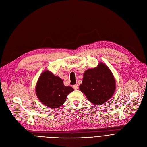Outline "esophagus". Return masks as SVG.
<instances>
[{"instance_id": "obj_1", "label": "esophagus", "mask_w": 147, "mask_h": 147, "mask_svg": "<svg viewBox=\"0 0 147 147\" xmlns=\"http://www.w3.org/2000/svg\"><path fill=\"white\" fill-rule=\"evenodd\" d=\"M73 88L75 89V90H78L79 89V85L78 84H74V85L73 86Z\"/></svg>"}]
</instances>
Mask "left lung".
Listing matches in <instances>:
<instances>
[{"label": "left lung", "instance_id": "obj_1", "mask_svg": "<svg viewBox=\"0 0 147 147\" xmlns=\"http://www.w3.org/2000/svg\"><path fill=\"white\" fill-rule=\"evenodd\" d=\"M80 90L94 105H101L114 94L115 81L110 69L100 63L96 68L89 69L83 74Z\"/></svg>", "mask_w": 147, "mask_h": 147}]
</instances>
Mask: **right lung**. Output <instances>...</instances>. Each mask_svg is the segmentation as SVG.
Wrapping results in <instances>:
<instances>
[{
    "instance_id": "add662e5",
    "label": "right lung",
    "mask_w": 147,
    "mask_h": 147,
    "mask_svg": "<svg viewBox=\"0 0 147 147\" xmlns=\"http://www.w3.org/2000/svg\"><path fill=\"white\" fill-rule=\"evenodd\" d=\"M73 90V88L64 86L63 80L49 71L41 74L36 87V95L40 102L53 109L63 105L67 95Z\"/></svg>"
}]
</instances>
